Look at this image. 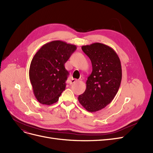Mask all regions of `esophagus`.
I'll use <instances>...</instances> for the list:
<instances>
[{"label":"esophagus","mask_w":153,"mask_h":153,"mask_svg":"<svg viewBox=\"0 0 153 153\" xmlns=\"http://www.w3.org/2000/svg\"><path fill=\"white\" fill-rule=\"evenodd\" d=\"M76 81H77V80H76V79H75V78H72V79H71L70 82H69V84H73V83L76 82Z\"/></svg>","instance_id":"esophagus-1"}]
</instances>
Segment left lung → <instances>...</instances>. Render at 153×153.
Returning <instances> with one entry per match:
<instances>
[{
  "instance_id": "obj_1",
  "label": "left lung",
  "mask_w": 153,
  "mask_h": 153,
  "mask_svg": "<svg viewBox=\"0 0 153 153\" xmlns=\"http://www.w3.org/2000/svg\"><path fill=\"white\" fill-rule=\"evenodd\" d=\"M91 61L92 71L86 81V89L78 101L86 110L95 112L110 103L117 93L122 80L121 64L115 50L94 43L82 46Z\"/></svg>"
}]
</instances>
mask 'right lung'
Here are the masks:
<instances>
[{"label": "right lung", "mask_w": 153, "mask_h": 153, "mask_svg": "<svg viewBox=\"0 0 153 153\" xmlns=\"http://www.w3.org/2000/svg\"><path fill=\"white\" fill-rule=\"evenodd\" d=\"M76 49V45L57 40L45 44L34 55L29 78L40 103L51 105L59 100L69 75L64 64Z\"/></svg>", "instance_id": "1"}]
</instances>
